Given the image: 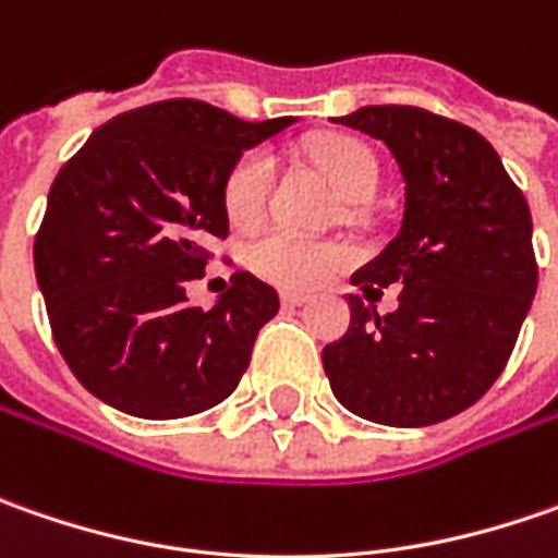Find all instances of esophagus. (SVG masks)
Wrapping results in <instances>:
<instances>
[{"instance_id": "1", "label": "esophagus", "mask_w": 558, "mask_h": 558, "mask_svg": "<svg viewBox=\"0 0 558 558\" xmlns=\"http://www.w3.org/2000/svg\"><path fill=\"white\" fill-rule=\"evenodd\" d=\"M279 298H282L286 307H304V304H311L313 301L311 294H304V291H282Z\"/></svg>"}]
</instances>
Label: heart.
I'll return each instance as SVG.
<instances>
[{"instance_id": "b5f03b06", "label": "heart", "mask_w": 558, "mask_h": 558, "mask_svg": "<svg viewBox=\"0 0 558 558\" xmlns=\"http://www.w3.org/2000/svg\"><path fill=\"white\" fill-rule=\"evenodd\" d=\"M316 167L332 180V185L351 202L373 198L378 185V161L373 148L354 136H326L311 148ZM276 185V158L267 148H247L229 167L223 180L226 217L235 226L260 223L267 214L269 195ZM247 267L260 279L286 289H313L329 279L335 269L344 267L348 254L332 242L307 239L289 229H269L257 235L245 251Z\"/></svg>"}]
</instances>
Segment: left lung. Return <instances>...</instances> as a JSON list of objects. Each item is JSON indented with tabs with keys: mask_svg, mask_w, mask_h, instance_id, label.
<instances>
[{
	"mask_svg": "<svg viewBox=\"0 0 558 558\" xmlns=\"http://www.w3.org/2000/svg\"><path fill=\"white\" fill-rule=\"evenodd\" d=\"M381 140L407 183L397 239L351 282L373 301L403 286L397 311L348 294L351 326L326 344L332 395L360 418L395 428L469 410L504 373L534 291L531 210L494 145L413 105H366L332 118Z\"/></svg>",
	"mask_w": 558,
	"mask_h": 558,
	"instance_id": "left-lung-1",
	"label": "left lung"
}]
</instances>
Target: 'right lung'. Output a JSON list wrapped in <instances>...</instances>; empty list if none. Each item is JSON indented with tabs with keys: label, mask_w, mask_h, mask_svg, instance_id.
I'll list each match as a JSON object with an SVG mask.
<instances>
[{
	"label": "right lung",
	"mask_w": 558,
	"mask_h": 558,
	"mask_svg": "<svg viewBox=\"0 0 558 558\" xmlns=\"http://www.w3.org/2000/svg\"><path fill=\"white\" fill-rule=\"evenodd\" d=\"M289 123L167 98L101 123L58 170L33 267L54 344L89 395L130 416L183 418L235 391L279 294L235 272L202 311L185 286L204 276L207 239L229 235V167Z\"/></svg>",
	"instance_id": "1"
}]
</instances>
